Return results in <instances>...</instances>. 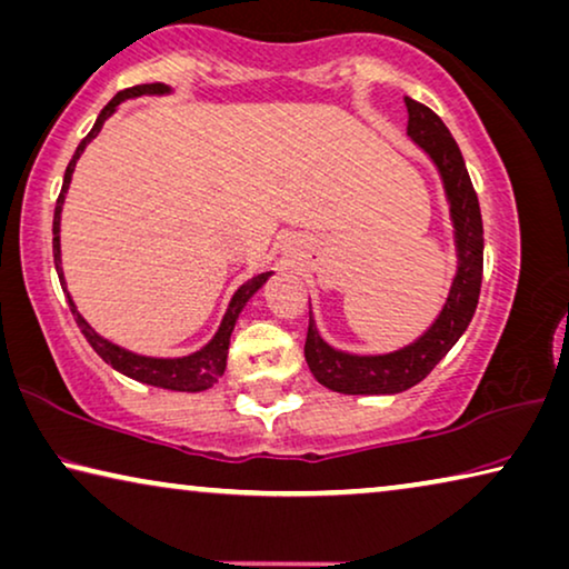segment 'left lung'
<instances>
[{"mask_svg": "<svg viewBox=\"0 0 569 569\" xmlns=\"http://www.w3.org/2000/svg\"><path fill=\"white\" fill-rule=\"evenodd\" d=\"M405 106H408V133L418 147L428 151L443 177L450 218L456 224L458 273L436 323L415 345L392 351V355L357 357L331 349L319 337L317 323L309 313V331H306L303 347L306 362H309L313 377L333 392L392 395L410 390L412 385L426 380L432 367L461 339L473 319L476 303H479L483 276V222L479 197L468 177L461 149L450 137L448 126L428 106L412 101V98H405Z\"/></svg>", "mask_w": 569, "mask_h": 569, "instance_id": "left-lung-1", "label": "left lung"}]
</instances>
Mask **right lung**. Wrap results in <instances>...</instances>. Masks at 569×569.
I'll return each instance as SVG.
<instances>
[{"label":"right lung","mask_w":569,"mask_h":569,"mask_svg":"<svg viewBox=\"0 0 569 569\" xmlns=\"http://www.w3.org/2000/svg\"><path fill=\"white\" fill-rule=\"evenodd\" d=\"M167 90L169 88L164 83H143V86L119 90V93H116L111 101H108V106L103 108L101 116H98V121H96L93 129H90L88 137L78 143L76 154H73V159H70V164L66 169V179H62V189H60L58 202H56V218H52V258H56L60 286H66V281H62V268H60V212H62V200H66V192H68L70 177H73L78 157L83 154L86 143L98 137V131L103 129L106 119L116 111V106H119L121 101H126V98H133V96H143V93H167ZM268 276H270V270H266V273L252 276L250 281L242 283L238 288V293L232 296L230 309H228V313H224L220 329H218V333H214V339L210 341V345H207L200 351H194V355L179 357V359L141 357V355H133V351H126L121 347L111 345V341L98 337V333L88 327L86 319L78 313L73 299H70V293L68 291L66 293H68V303H70V311H73V317H76V323L80 327V331H83V337L90 341V347L98 351V357L103 359V362H108L113 369H119L121 375L131 377V380L147 382V385H154V387H164V390H177V392H200V390H207V387H212L222 377L224 365H228L230 333H232V327H236V321H238V313L242 311V306L248 303L250 296L268 281Z\"/></svg>","instance_id":"1"}]
</instances>
